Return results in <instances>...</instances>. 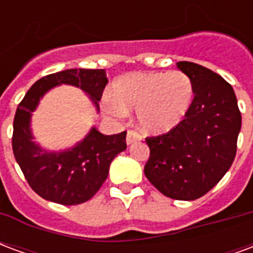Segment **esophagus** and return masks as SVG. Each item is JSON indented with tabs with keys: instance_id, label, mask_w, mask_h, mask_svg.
<instances>
[{
	"instance_id": "obj_1",
	"label": "esophagus",
	"mask_w": 253,
	"mask_h": 253,
	"mask_svg": "<svg viewBox=\"0 0 253 253\" xmlns=\"http://www.w3.org/2000/svg\"><path fill=\"white\" fill-rule=\"evenodd\" d=\"M141 139H142V137H141V135H139L137 131H132V130H130V131L127 132V138H126L127 145L135 143V142H138V141H141Z\"/></svg>"
}]
</instances>
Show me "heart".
I'll list each match as a JSON object with an SVG mask.
<instances>
[{"label": "heart", "instance_id": "heart-1", "mask_svg": "<svg viewBox=\"0 0 253 253\" xmlns=\"http://www.w3.org/2000/svg\"><path fill=\"white\" fill-rule=\"evenodd\" d=\"M194 100L191 78L180 70L138 72L114 84V99L105 103L111 112L122 115L137 110L139 126L148 132H165L177 126Z\"/></svg>", "mask_w": 253, "mask_h": 253}]
</instances>
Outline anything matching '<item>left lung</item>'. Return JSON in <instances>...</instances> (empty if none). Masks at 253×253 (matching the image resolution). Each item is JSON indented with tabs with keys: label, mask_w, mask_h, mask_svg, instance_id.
Listing matches in <instances>:
<instances>
[{
	"label": "left lung",
	"mask_w": 253,
	"mask_h": 253,
	"mask_svg": "<svg viewBox=\"0 0 253 253\" xmlns=\"http://www.w3.org/2000/svg\"><path fill=\"white\" fill-rule=\"evenodd\" d=\"M194 85L186 118L170 131L148 137L145 176L157 190L177 201H194L221 180L236 157L241 128L232 85L198 63L177 62Z\"/></svg>",
	"instance_id": "1"
}]
</instances>
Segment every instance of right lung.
I'll list each match as a JSON object with an SVG mask.
<instances>
[{"mask_svg": "<svg viewBox=\"0 0 253 253\" xmlns=\"http://www.w3.org/2000/svg\"><path fill=\"white\" fill-rule=\"evenodd\" d=\"M61 84L83 89L99 111L108 84L104 69H67L38 80L17 107L13 121L14 159L31 188L43 199L65 206L89 201L104 183L112 160L126 150V131L104 135L94 127L63 152H47L34 141L31 116L46 92Z\"/></svg>", "mask_w": 253, "mask_h": 253, "instance_id": "add662e5", "label": "right lung"}]
</instances>
